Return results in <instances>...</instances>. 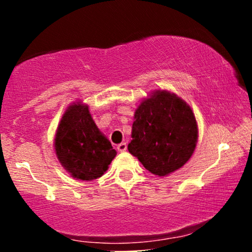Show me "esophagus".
<instances>
[{"label":"esophagus","mask_w":252,"mask_h":252,"mask_svg":"<svg viewBox=\"0 0 252 252\" xmlns=\"http://www.w3.org/2000/svg\"><path fill=\"white\" fill-rule=\"evenodd\" d=\"M117 150H118V152H121V153L126 152V143L122 142L121 144H118V146H117Z\"/></svg>","instance_id":"obj_1"}]
</instances>
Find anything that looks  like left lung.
Wrapping results in <instances>:
<instances>
[{"label":"left lung","mask_w":252,"mask_h":252,"mask_svg":"<svg viewBox=\"0 0 252 252\" xmlns=\"http://www.w3.org/2000/svg\"><path fill=\"white\" fill-rule=\"evenodd\" d=\"M128 150L158 176L181 168L195 149L198 126L192 109L175 94L156 91L135 112Z\"/></svg>","instance_id":"1"}]
</instances>
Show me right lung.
I'll return each instance as SVG.
<instances>
[{"label": "right lung", "mask_w": 252, "mask_h": 252, "mask_svg": "<svg viewBox=\"0 0 252 252\" xmlns=\"http://www.w3.org/2000/svg\"><path fill=\"white\" fill-rule=\"evenodd\" d=\"M56 154L63 168L79 180H94L108 170L116 150L90 115L78 103L66 110L56 136Z\"/></svg>", "instance_id": "add662e5"}]
</instances>
